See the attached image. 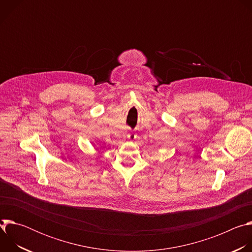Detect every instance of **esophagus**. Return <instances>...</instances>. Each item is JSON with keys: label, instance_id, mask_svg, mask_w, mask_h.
<instances>
[{"label": "esophagus", "instance_id": "34e87169", "mask_svg": "<svg viewBox=\"0 0 252 252\" xmlns=\"http://www.w3.org/2000/svg\"><path fill=\"white\" fill-rule=\"evenodd\" d=\"M127 136H128L129 139H134V138H135V134H134L133 132H129V133L127 134Z\"/></svg>", "mask_w": 252, "mask_h": 252}]
</instances>
